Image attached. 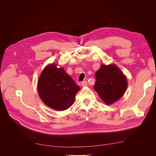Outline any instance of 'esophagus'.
<instances>
[{"mask_svg": "<svg viewBox=\"0 0 156 156\" xmlns=\"http://www.w3.org/2000/svg\"><path fill=\"white\" fill-rule=\"evenodd\" d=\"M81 86H82L83 87L87 86V81H83L81 83Z\"/></svg>", "mask_w": 156, "mask_h": 156, "instance_id": "34e87169", "label": "esophagus"}]
</instances>
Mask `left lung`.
<instances>
[{
  "mask_svg": "<svg viewBox=\"0 0 156 156\" xmlns=\"http://www.w3.org/2000/svg\"><path fill=\"white\" fill-rule=\"evenodd\" d=\"M95 75L94 88L107 105L116 102L124 95L127 87V78L116 65H101Z\"/></svg>",
  "mask_w": 156,
  "mask_h": 156,
  "instance_id": "left-lung-1",
  "label": "left lung"
}]
</instances>
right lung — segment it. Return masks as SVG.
<instances>
[{"label": "right lung", "instance_id": "add662e5", "mask_svg": "<svg viewBox=\"0 0 156 156\" xmlns=\"http://www.w3.org/2000/svg\"><path fill=\"white\" fill-rule=\"evenodd\" d=\"M80 87L63 68L51 64L44 68L37 82V91L45 104L56 111H64L73 105Z\"/></svg>", "mask_w": 156, "mask_h": 156}]
</instances>
